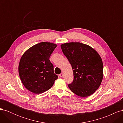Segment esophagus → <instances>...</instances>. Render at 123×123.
<instances>
[{
	"instance_id": "34e87169",
	"label": "esophagus",
	"mask_w": 123,
	"mask_h": 123,
	"mask_svg": "<svg viewBox=\"0 0 123 123\" xmlns=\"http://www.w3.org/2000/svg\"><path fill=\"white\" fill-rule=\"evenodd\" d=\"M59 76H60L61 77H62L63 76V73H62V72L60 74H59Z\"/></svg>"
}]
</instances>
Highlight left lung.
I'll return each mask as SVG.
<instances>
[{
	"mask_svg": "<svg viewBox=\"0 0 123 123\" xmlns=\"http://www.w3.org/2000/svg\"><path fill=\"white\" fill-rule=\"evenodd\" d=\"M73 69L74 80L68 85L71 90L80 97L94 93L103 77L102 58L94 49L80 43H69L61 46Z\"/></svg>",
	"mask_w": 123,
	"mask_h": 123,
	"instance_id": "obj_1",
	"label": "left lung"
}]
</instances>
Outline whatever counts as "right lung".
<instances>
[{
  "instance_id": "obj_1",
  "label": "right lung",
  "mask_w": 123,
  "mask_h": 123,
  "mask_svg": "<svg viewBox=\"0 0 123 123\" xmlns=\"http://www.w3.org/2000/svg\"><path fill=\"white\" fill-rule=\"evenodd\" d=\"M56 47L53 43H40L29 48L22 56L18 72L21 82L29 91L42 93L52 87L58 79L49 59Z\"/></svg>"
}]
</instances>
